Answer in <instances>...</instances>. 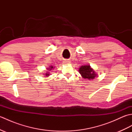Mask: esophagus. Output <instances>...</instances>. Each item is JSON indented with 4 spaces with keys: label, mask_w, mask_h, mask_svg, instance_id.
Instances as JSON below:
<instances>
[{
    "label": "esophagus",
    "mask_w": 132,
    "mask_h": 132,
    "mask_svg": "<svg viewBox=\"0 0 132 132\" xmlns=\"http://www.w3.org/2000/svg\"><path fill=\"white\" fill-rule=\"evenodd\" d=\"M66 62L67 63H69V61H66V62Z\"/></svg>",
    "instance_id": "esophagus-1"
}]
</instances>
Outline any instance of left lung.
Masks as SVG:
<instances>
[{
    "mask_svg": "<svg viewBox=\"0 0 132 132\" xmlns=\"http://www.w3.org/2000/svg\"><path fill=\"white\" fill-rule=\"evenodd\" d=\"M79 71L82 77L86 79H94L97 75L89 65L81 66L79 69Z\"/></svg>",
    "mask_w": 132,
    "mask_h": 132,
    "instance_id": "left-lung-1",
    "label": "left lung"
}]
</instances>
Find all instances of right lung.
<instances>
[{"label": "right lung", "instance_id": "add662e5", "mask_svg": "<svg viewBox=\"0 0 132 132\" xmlns=\"http://www.w3.org/2000/svg\"><path fill=\"white\" fill-rule=\"evenodd\" d=\"M54 67H53V66H49V68H47V71H50L51 70H52L53 69H54ZM46 71V73H45L44 74V75H45V77H49V75H50V73H49V71Z\"/></svg>", "mask_w": 132, "mask_h": 132}]
</instances>
